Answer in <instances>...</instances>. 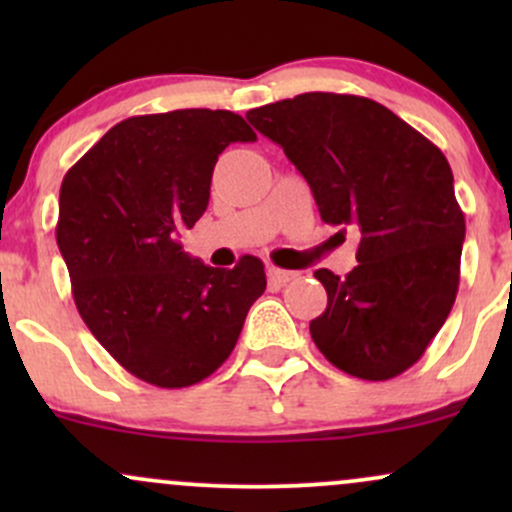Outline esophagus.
<instances>
[{
  "instance_id": "obj_1",
  "label": "esophagus",
  "mask_w": 512,
  "mask_h": 512,
  "mask_svg": "<svg viewBox=\"0 0 512 512\" xmlns=\"http://www.w3.org/2000/svg\"><path fill=\"white\" fill-rule=\"evenodd\" d=\"M267 276H269V281H272V284L284 286V284H289V281L296 279L298 272H289V269H279V267H269Z\"/></svg>"
}]
</instances>
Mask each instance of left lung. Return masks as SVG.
<instances>
[{
    "label": "left lung",
    "mask_w": 512,
    "mask_h": 512,
    "mask_svg": "<svg viewBox=\"0 0 512 512\" xmlns=\"http://www.w3.org/2000/svg\"><path fill=\"white\" fill-rule=\"evenodd\" d=\"M284 149L320 219L361 233L344 279L317 269L327 308L310 322L317 349L361 380L414 366L448 320L460 284L464 214L448 158L385 105L301 93L248 113Z\"/></svg>",
    "instance_id": "obj_1"
}]
</instances>
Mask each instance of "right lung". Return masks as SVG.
I'll use <instances>...</instances> for the list:
<instances>
[{"label": "right lung", "mask_w": 512, "mask_h": 512, "mask_svg": "<svg viewBox=\"0 0 512 512\" xmlns=\"http://www.w3.org/2000/svg\"><path fill=\"white\" fill-rule=\"evenodd\" d=\"M231 110L137 115L64 175L57 245L74 303L122 368L156 387H190L231 356L267 276L257 257L216 269L178 243L209 204L233 142H255Z\"/></svg>", "instance_id": "1"}]
</instances>
